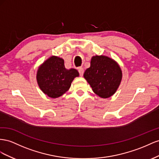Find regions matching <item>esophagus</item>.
Masks as SVG:
<instances>
[{"label":"esophagus","mask_w":159,"mask_h":159,"mask_svg":"<svg viewBox=\"0 0 159 159\" xmlns=\"http://www.w3.org/2000/svg\"><path fill=\"white\" fill-rule=\"evenodd\" d=\"M79 72L80 74V76H83V74H84V69L83 67H80L79 68Z\"/></svg>","instance_id":"34e87169"}]
</instances>
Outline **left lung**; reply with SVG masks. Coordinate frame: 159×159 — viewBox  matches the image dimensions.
Here are the masks:
<instances>
[{
	"label": "left lung",
	"instance_id": "obj_1",
	"mask_svg": "<svg viewBox=\"0 0 159 159\" xmlns=\"http://www.w3.org/2000/svg\"><path fill=\"white\" fill-rule=\"evenodd\" d=\"M84 78L98 97L107 98L112 96L119 88L122 78L119 65L105 55L91 58L90 66L85 70Z\"/></svg>",
	"mask_w": 159,
	"mask_h": 159
}]
</instances>
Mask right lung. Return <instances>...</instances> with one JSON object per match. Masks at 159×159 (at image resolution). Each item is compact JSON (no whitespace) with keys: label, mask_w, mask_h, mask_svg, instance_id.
I'll return each instance as SVG.
<instances>
[{"label":"right lung","mask_w":159,"mask_h":159,"mask_svg":"<svg viewBox=\"0 0 159 159\" xmlns=\"http://www.w3.org/2000/svg\"><path fill=\"white\" fill-rule=\"evenodd\" d=\"M79 76L76 69H66L62 58L51 56L39 67L37 80L45 94L56 98L65 94L70 89L72 80Z\"/></svg>","instance_id":"add662e5"}]
</instances>
